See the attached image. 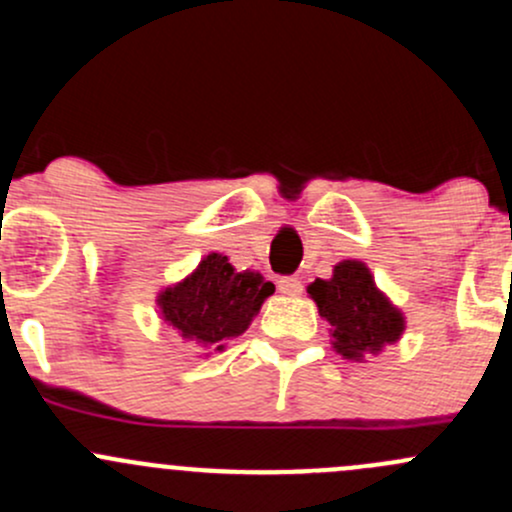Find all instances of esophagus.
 <instances>
[{
	"instance_id": "1",
	"label": "esophagus",
	"mask_w": 512,
	"mask_h": 512,
	"mask_svg": "<svg viewBox=\"0 0 512 512\" xmlns=\"http://www.w3.org/2000/svg\"><path fill=\"white\" fill-rule=\"evenodd\" d=\"M278 290L283 295H300L302 293V280L295 276H283L278 280Z\"/></svg>"
}]
</instances>
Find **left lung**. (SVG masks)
<instances>
[{
  "mask_svg": "<svg viewBox=\"0 0 512 512\" xmlns=\"http://www.w3.org/2000/svg\"><path fill=\"white\" fill-rule=\"evenodd\" d=\"M307 293L334 327V349L346 359L378 354L381 346L398 342L405 329L403 315L376 288L361 261H342L332 278H317Z\"/></svg>",
  "mask_w": 512,
  "mask_h": 512,
  "instance_id": "1",
  "label": "left lung"
}]
</instances>
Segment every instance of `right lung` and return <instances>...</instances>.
I'll list each match as a JSON object with an SVG mask.
<instances>
[{
    "instance_id": "obj_1",
    "label": "right lung",
    "mask_w": 512,
    "mask_h": 512,
    "mask_svg": "<svg viewBox=\"0 0 512 512\" xmlns=\"http://www.w3.org/2000/svg\"><path fill=\"white\" fill-rule=\"evenodd\" d=\"M276 285L254 271H234L227 256L210 254L197 271L158 295L161 315L197 349H224L246 332Z\"/></svg>"
}]
</instances>
